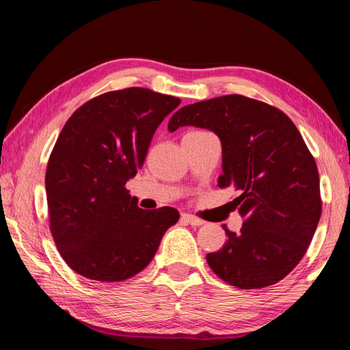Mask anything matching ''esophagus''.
<instances>
[{"label": "esophagus", "mask_w": 350, "mask_h": 350, "mask_svg": "<svg viewBox=\"0 0 350 350\" xmlns=\"http://www.w3.org/2000/svg\"><path fill=\"white\" fill-rule=\"evenodd\" d=\"M182 219L185 222H188V224H191V226H202L204 222L203 219H200V218L194 217V215H191V213H182Z\"/></svg>", "instance_id": "esophagus-1"}]
</instances>
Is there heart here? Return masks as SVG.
Masks as SVG:
<instances>
[{
	"label": "heart",
	"instance_id": "1",
	"mask_svg": "<svg viewBox=\"0 0 350 350\" xmlns=\"http://www.w3.org/2000/svg\"><path fill=\"white\" fill-rule=\"evenodd\" d=\"M200 132H204V131H196L194 133H200Z\"/></svg>",
	"mask_w": 350,
	"mask_h": 350
}]
</instances>
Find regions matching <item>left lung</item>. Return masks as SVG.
I'll use <instances>...</instances> for the list:
<instances>
[{"mask_svg":"<svg viewBox=\"0 0 350 350\" xmlns=\"http://www.w3.org/2000/svg\"><path fill=\"white\" fill-rule=\"evenodd\" d=\"M213 131L222 146L218 187L239 191L243 224L226 230L227 242L206 256L211 269L237 288L277 284L308 250L322 213L313 154L293 122L269 103L241 94L192 103L170 118L180 126Z\"/></svg>","mask_w":350,"mask_h":350,"instance_id":"obj_1","label":"left lung"}]
</instances>
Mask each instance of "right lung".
Listing matches in <instances>:
<instances>
[{"label": "right lung", "instance_id": "add662e5", "mask_svg": "<svg viewBox=\"0 0 350 350\" xmlns=\"http://www.w3.org/2000/svg\"><path fill=\"white\" fill-rule=\"evenodd\" d=\"M179 103L174 96L129 87L96 96L66 122L44 185L55 247L77 273L103 282L133 277L179 221L174 207L141 209L126 189L156 128Z\"/></svg>", "mask_w": 350, "mask_h": 350}]
</instances>
